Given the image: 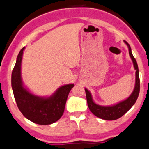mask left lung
Returning <instances> with one entry per match:
<instances>
[{
  "instance_id": "left-lung-1",
  "label": "left lung",
  "mask_w": 149,
  "mask_h": 149,
  "mask_svg": "<svg viewBox=\"0 0 149 149\" xmlns=\"http://www.w3.org/2000/svg\"><path fill=\"white\" fill-rule=\"evenodd\" d=\"M124 42L127 45L128 47H129V55L132 58L134 68L136 70L135 87H134V89L132 94L126 100L110 107L100 106V105L94 103L89 91L85 89L87 104L89 110L92 111L93 114L95 115L97 117L100 118V119L104 120H116L121 117L123 115L125 114L132 108V107L135 104L136 101L139 97V91H140V79H139L138 65H137V62L136 61V59L134 58V57L132 55L130 45L126 41H124Z\"/></svg>"
}]
</instances>
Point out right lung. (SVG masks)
Wrapping results in <instances>:
<instances>
[{
  "mask_svg": "<svg viewBox=\"0 0 149 149\" xmlns=\"http://www.w3.org/2000/svg\"><path fill=\"white\" fill-rule=\"evenodd\" d=\"M24 49L25 47L22 48L17 55L11 77V84L17 106L23 116L30 121L40 125L51 124L61 118L68 94L74 85L70 84L62 86L47 98L30 93L23 87L21 79L20 70Z\"/></svg>",
  "mask_w": 149,
  "mask_h": 149,
  "instance_id": "obj_1",
  "label": "right lung"
}]
</instances>
